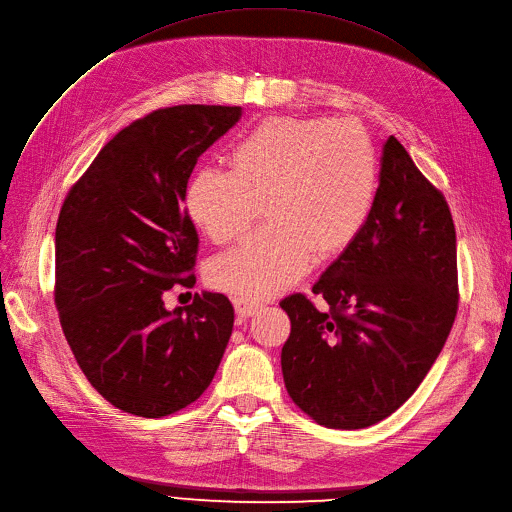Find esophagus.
Listing matches in <instances>:
<instances>
[{
	"instance_id": "34e87169",
	"label": "esophagus",
	"mask_w": 512,
	"mask_h": 512,
	"mask_svg": "<svg viewBox=\"0 0 512 512\" xmlns=\"http://www.w3.org/2000/svg\"><path fill=\"white\" fill-rule=\"evenodd\" d=\"M234 309H236V314H238L240 318H251V316H255L257 311L261 309V303H255V301H249V299L236 297V299H234Z\"/></svg>"
}]
</instances>
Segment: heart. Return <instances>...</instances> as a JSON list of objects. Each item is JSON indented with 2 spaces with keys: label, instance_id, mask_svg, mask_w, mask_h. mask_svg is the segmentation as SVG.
<instances>
[{
  "label": "heart",
  "instance_id": "1",
  "mask_svg": "<svg viewBox=\"0 0 512 512\" xmlns=\"http://www.w3.org/2000/svg\"><path fill=\"white\" fill-rule=\"evenodd\" d=\"M376 192L379 152L360 123L272 117L232 146L230 169L201 167L190 177L186 211L226 244L265 207L270 224L209 268L219 291L255 301L284 291L314 257L343 255L364 232Z\"/></svg>",
  "mask_w": 512,
  "mask_h": 512
}]
</instances>
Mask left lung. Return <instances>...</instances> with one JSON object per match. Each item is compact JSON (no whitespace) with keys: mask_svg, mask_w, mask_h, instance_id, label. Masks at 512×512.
Here are the masks:
<instances>
[{"mask_svg":"<svg viewBox=\"0 0 512 512\" xmlns=\"http://www.w3.org/2000/svg\"><path fill=\"white\" fill-rule=\"evenodd\" d=\"M305 295L280 301L291 318L282 376L293 402L328 429H366L391 416L431 370L458 309L456 230L443 194L393 136L360 238Z\"/></svg>","mask_w":512,"mask_h":512,"instance_id":"obj_1","label":"left lung"}]
</instances>
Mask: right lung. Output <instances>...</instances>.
Here are the masks:
<instances>
[{"mask_svg": "<svg viewBox=\"0 0 512 512\" xmlns=\"http://www.w3.org/2000/svg\"><path fill=\"white\" fill-rule=\"evenodd\" d=\"M240 106L154 110L110 140L64 198L56 224V307L85 379L115 408L161 418L211 385L234 326L221 293L169 311L192 286L198 234L184 209L201 154Z\"/></svg>", "mask_w": 512, "mask_h": 512, "instance_id": "obj_1", "label": "right lung"}]
</instances>
